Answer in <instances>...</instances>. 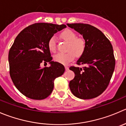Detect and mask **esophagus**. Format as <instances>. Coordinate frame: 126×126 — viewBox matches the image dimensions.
I'll return each mask as SVG.
<instances>
[{
    "label": "esophagus",
    "mask_w": 126,
    "mask_h": 126,
    "mask_svg": "<svg viewBox=\"0 0 126 126\" xmlns=\"http://www.w3.org/2000/svg\"><path fill=\"white\" fill-rule=\"evenodd\" d=\"M65 69H66V71H68V69H69V67L68 66H65Z\"/></svg>",
    "instance_id": "1"
}]
</instances>
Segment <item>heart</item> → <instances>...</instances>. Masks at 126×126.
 Wrapping results in <instances>:
<instances>
[{
	"mask_svg": "<svg viewBox=\"0 0 126 126\" xmlns=\"http://www.w3.org/2000/svg\"><path fill=\"white\" fill-rule=\"evenodd\" d=\"M62 37L69 42L68 52L66 53H58L53 57L55 62L63 64H68L74 59L76 55H81L85 47V41L80 38H77L75 32L71 29H66L61 34ZM48 47L50 51L55 52L57 50V41L55 36H52L48 42ZM70 51H69V50Z\"/></svg>",
	"mask_w": 126,
	"mask_h": 126,
	"instance_id": "b5f03b06",
	"label": "heart"
}]
</instances>
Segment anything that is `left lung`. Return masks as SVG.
I'll return each instance as SVG.
<instances>
[{
    "label": "left lung",
    "instance_id": "obj_1",
    "mask_svg": "<svg viewBox=\"0 0 126 126\" xmlns=\"http://www.w3.org/2000/svg\"><path fill=\"white\" fill-rule=\"evenodd\" d=\"M67 25L81 34L85 43V50L76 62L84 66L69 68L75 74L69 82L70 90L80 99L95 98L107 89L114 72L112 45L104 34L93 26L84 23Z\"/></svg>",
    "mask_w": 126,
    "mask_h": 126
}]
</instances>
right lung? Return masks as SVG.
<instances>
[{
  "label": "right lung",
  "instance_id": "1",
  "mask_svg": "<svg viewBox=\"0 0 126 126\" xmlns=\"http://www.w3.org/2000/svg\"><path fill=\"white\" fill-rule=\"evenodd\" d=\"M64 24L38 23L22 30L8 53L10 75L16 89L26 97L43 100L50 95L55 78L64 73V66L52 61L48 42ZM49 63L42 68V63Z\"/></svg>",
  "mask_w": 126,
  "mask_h": 126
}]
</instances>
